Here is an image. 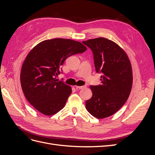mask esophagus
<instances>
[{"label": "esophagus", "mask_w": 155, "mask_h": 155, "mask_svg": "<svg viewBox=\"0 0 155 155\" xmlns=\"http://www.w3.org/2000/svg\"><path fill=\"white\" fill-rule=\"evenodd\" d=\"M86 87L87 86H76V88H77V89H83V88H86Z\"/></svg>", "instance_id": "esophagus-1"}]
</instances>
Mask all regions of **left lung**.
Masks as SVG:
<instances>
[{"mask_svg":"<svg viewBox=\"0 0 155 155\" xmlns=\"http://www.w3.org/2000/svg\"><path fill=\"white\" fill-rule=\"evenodd\" d=\"M83 43L92 50L96 72L102 74L101 85L91 86L92 96L86 101V109L95 118H107L116 113L130 95L133 86L130 60L118 44L104 37Z\"/></svg>","mask_w":155,"mask_h":155,"instance_id":"1","label":"left lung"}]
</instances>
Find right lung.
Returning a JSON list of instances; mask_svg holds the SVG:
<instances>
[{
    "label": "right lung",
    "mask_w": 155,
    "mask_h": 155,
    "mask_svg": "<svg viewBox=\"0 0 155 155\" xmlns=\"http://www.w3.org/2000/svg\"><path fill=\"white\" fill-rule=\"evenodd\" d=\"M86 50L80 42L61 38L45 40L30 50L22 65L20 79L26 100L36 110L51 116L64 107L72 88L56 77L65 59Z\"/></svg>",
    "instance_id": "add662e5"
}]
</instances>
